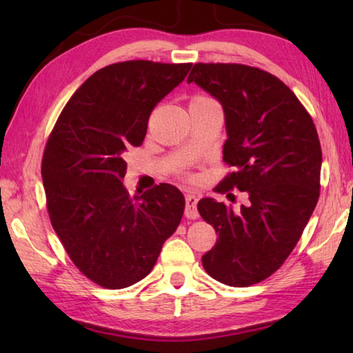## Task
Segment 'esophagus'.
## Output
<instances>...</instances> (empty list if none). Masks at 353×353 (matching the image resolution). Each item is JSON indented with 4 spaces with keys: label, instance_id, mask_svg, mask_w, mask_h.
I'll list each match as a JSON object with an SVG mask.
<instances>
[{
    "label": "esophagus",
    "instance_id": "1",
    "mask_svg": "<svg viewBox=\"0 0 353 353\" xmlns=\"http://www.w3.org/2000/svg\"><path fill=\"white\" fill-rule=\"evenodd\" d=\"M196 205H198V198L194 194L185 196V216L188 219H196L199 216Z\"/></svg>",
    "mask_w": 353,
    "mask_h": 353
}]
</instances>
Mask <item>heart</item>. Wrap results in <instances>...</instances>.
<instances>
[{
    "label": "heart",
    "mask_w": 353,
    "mask_h": 353,
    "mask_svg": "<svg viewBox=\"0 0 353 353\" xmlns=\"http://www.w3.org/2000/svg\"><path fill=\"white\" fill-rule=\"evenodd\" d=\"M208 99H212V98L202 97V94H198V97H194L193 99H191V103H196V101H208Z\"/></svg>",
    "instance_id": "obj_1"
}]
</instances>
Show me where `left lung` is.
<instances>
[{
	"instance_id": "1",
	"label": "left lung",
	"mask_w": 353,
	"mask_h": 353,
	"mask_svg": "<svg viewBox=\"0 0 353 353\" xmlns=\"http://www.w3.org/2000/svg\"><path fill=\"white\" fill-rule=\"evenodd\" d=\"M187 82L198 83L224 109L223 160L234 171L214 191L227 198L234 188L249 194L238 212L210 198L198 202L199 214L218 235L202 266L224 285H255L283 265L318 204V130L291 88L265 70L199 62Z\"/></svg>"
}]
</instances>
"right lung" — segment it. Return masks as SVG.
<instances>
[{
	"label": "right lung",
	"instance_id": "right-lung-1",
	"mask_svg": "<svg viewBox=\"0 0 353 353\" xmlns=\"http://www.w3.org/2000/svg\"><path fill=\"white\" fill-rule=\"evenodd\" d=\"M191 63L128 61L98 70L59 115L41 159L52 229L83 276L107 290L145 279L181 224L185 199L160 183L129 196L124 152Z\"/></svg>",
	"mask_w": 353,
	"mask_h": 353
}]
</instances>
